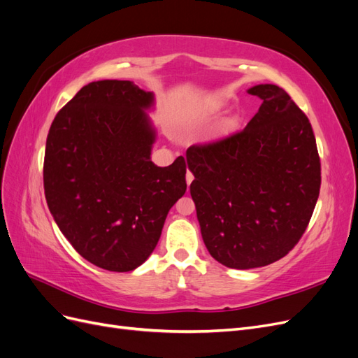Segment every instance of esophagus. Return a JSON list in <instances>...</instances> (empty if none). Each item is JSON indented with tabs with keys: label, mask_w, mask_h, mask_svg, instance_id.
Returning a JSON list of instances; mask_svg holds the SVG:
<instances>
[{
	"label": "esophagus",
	"mask_w": 358,
	"mask_h": 358,
	"mask_svg": "<svg viewBox=\"0 0 358 358\" xmlns=\"http://www.w3.org/2000/svg\"><path fill=\"white\" fill-rule=\"evenodd\" d=\"M192 180H194V175L188 170V171H187V183H188V187H189V183H191Z\"/></svg>",
	"instance_id": "1"
}]
</instances>
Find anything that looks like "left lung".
<instances>
[{"label": "left lung", "instance_id": "left-lung-1", "mask_svg": "<svg viewBox=\"0 0 358 358\" xmlns=\"http://www.w3.org/2000/svg\"><path fill=\"white\" fill-rule=\"evenodd\" d=\"M248 92L263 103L242 131L187 149L204 245L216 262L242 270L272 264L297 245L321 187L308 116L276 85Z\"/></svg>", "mask_w": 358, "mask_h": 358}]
</instances>
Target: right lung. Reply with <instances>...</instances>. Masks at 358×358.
<instances>
[{"instance_id":"right-lung-1","label":"right lung","mask_w":358,"mask_h":358,"mask_svg":"<svg viewBox=\"0 0 358 358\" xmlns=\"http://www.w3.org/2000/svg\"><path fill=\"white\" fill-rule=\"evenodd\" d=\"M152 92L129 80L91 82L50 125L43 183L53 220L90 263L131 272L155 249L167 213L187 191V162L150 161Z\"/></svg>"}]
</instances>
